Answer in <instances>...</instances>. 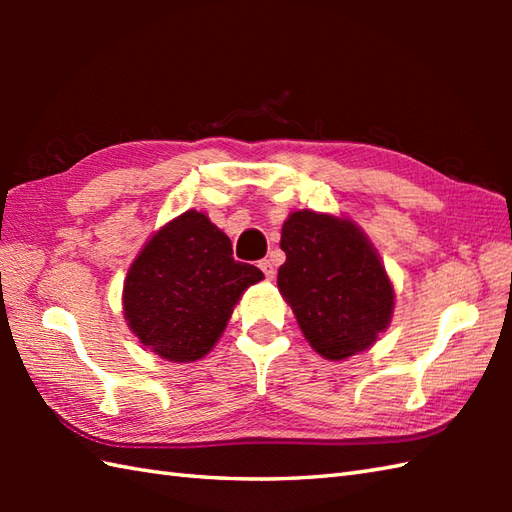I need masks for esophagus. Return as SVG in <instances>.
Returning a JSON list of instances; mask_svg holds the SVG:
<instances>
[{"instance_id": "esophagus-1", "label": "esophagus", "mask_w": 512, "mask_h": 512, "mask_svg": "<svg viewBox=\"0 0 512 512\" xmlns=\"http://www.w3.org/2000/svg\"><path fill=\"white\" fill-rule=\"evenodd\" d=\"M259 268H262V273H264L266 279H275L277 268H275L273 262H270V259H262V262H259Z\"/></svg>"}]
</instances>
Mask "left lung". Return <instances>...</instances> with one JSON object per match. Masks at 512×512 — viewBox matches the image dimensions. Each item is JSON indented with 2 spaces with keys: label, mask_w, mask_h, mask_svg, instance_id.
<instances>
[{
  "label": "left lung",
  "mask_w": 512,
  "mask_h": 512,
  "mask_svg": "<svg viewBox=\"0 0 512 512\" xmlns=\"http://www.w3.org/2000/svg\"><path fill=\"white\" fill-rule=\"evenodd\" d=\"M281 250L277 286L314 350L332 361L367 350L391 319L394 288L365 235L350 220L297 211Z\"/></svg>",
  "instance_id": "left-lung-1"
}]
</instances>
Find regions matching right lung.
Wrapping results in <instances>:
<instances>
[{
    "instance_id": "add662e5",
    "label": "right lung",
    "mask_w": 512,
    "mask_h": 512,
    "mask_svg": "<svg viewBox=\"0 0 512 512\" xmlns=\"http://www.w3.org/2000/svg\"><path fill=\"white\" fill-rule=\"evenodd\" d=\"M264 279L235 262L206 215L187 211L140 250L125 279V319L140 343L167 361H198L220 339L242 292Z\"/></svg>"
}]
</instances>
